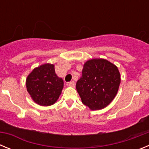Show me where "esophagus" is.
Returning a JSON list of instances; mask_svg holds the SVG:
<instances>
[{
    "instance_id": "esophagus-1",
    "label": "esophagus",
    "mask_w": 149,
    "mask_h": 149,
    "mask_svg": "<svg viewBox=\"0 0 149 149\" xmlns=\"http://www.w3.org/2000/svg\"><path fill=\"white\" fill-rule=\"evenodd\" d=\"M68 85L69 86H71V87H74V86H75V84H74V81H71V82L68 83Z\"/></svg>"
}]
</instances>
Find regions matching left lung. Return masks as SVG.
<instances>
[{
  "label": "left lung",
  "instance_id": "left-lung-1",
  "mask_svg": "<svg viewBox=\"0 0 149 149\" xmlns=\"http://www.w3.org/2000/svg\"><path fill=\"white\" fill-rule=\"evenodd\" d=\"M120 82L117 66L104 59H92L84 63L76 89L84 104L92 110H101L114 99Z\"/></svg>",
  "mask_w": 149,
  "mask_h": 149
}]
</instances>
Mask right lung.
Returning <instances> with one entry per match:
<instances>
[{
    "mask_svg": "<svg viewBox=\"0 0 149 149\" xmlns=\"http://www.w3.org/2000/svg\"><path fill=\"white\" fill-rule=\"evenodd\" d=\"M63 84V79L55 73L54 65L50 63L34 68L26 80L30 97L41 106L54 104L61 94Z\"/></svg>",
    "mask_w": 149,
    "mask_h": 149,
    "instance_id": "1",
    "label": "right lung"
}]
</instances>
